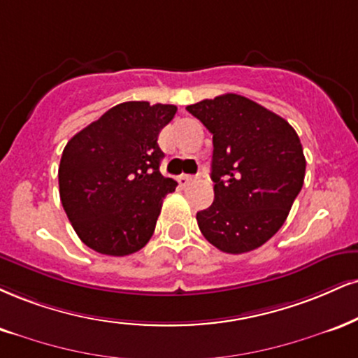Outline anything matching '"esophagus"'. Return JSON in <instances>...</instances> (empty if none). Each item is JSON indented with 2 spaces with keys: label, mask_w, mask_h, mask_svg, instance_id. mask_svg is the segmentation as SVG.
<instances>
[{
  "label": "esophagus",
  "mask_w": 358,
  "mask_h": 358,
  "mask_svg": "<svg viewBox=\"0 0 358 358\" xmlns=\"http://www.w3.org/2000/svg\"><path fill=\"white\" fill-rule=\"evenodd\" d=\"M192 182H193V176L192 175H185L183 173V175L178 176V183L182 185V187H187V185L192 183Z\"/></svg>",
  "instance_id": "esophagus-1"
}]
</instances>
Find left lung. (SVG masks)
I'll return each instance as SVG.
<instances>
[{
  "instance_id": "left-lung-1",
  "label": "left lung",
  "mask_w": 358,
  "mask_h": 358,
  "mask_svg": "<svg viewBox=\"0 0 358 358\" xmlns=\"http://www.w3.org/2000/svg\"><path fill=\"white\" fill-rule=\"evenodd\" d=\"M213 135L215 200L196 213L200 231L231 255L252 252L280 230L303 187V148L287 120L227 93L188 105Z\"/></svg>"
}]
</instances>
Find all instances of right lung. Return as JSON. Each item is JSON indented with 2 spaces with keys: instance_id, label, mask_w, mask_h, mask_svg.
I'll return each mask as SVG.
<instances>
[{
  "instance_id": "right-lung-1",
  "label": "right lung",
  "mask_w": 358,
  "mask_h": 358,
  "mask_svg": "<svg viewBox=\"0 0 358 358\" xmlns=\"http://www.w3.org/2000/svg\"><path fill=\"white\" fill-rule=\"evenodd\" d=\"M175 113V105L120 103L64 146L59 198L86 247L124 257L152 238L163 198L178 185L160 173L157 143Z\"/></svg>"
}]
</instances>
